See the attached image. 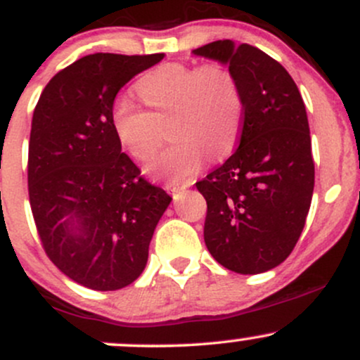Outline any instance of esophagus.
<instances>
[{"mask_svg": "<svg viewBox=\"0 0 360 360\" xmlns=\"http://www.w3.org/2000/svg\"><path fill=\"white\" fill-rule=\"evenodd\" d=\"M169 191H171L172 198H174V200H179V198L184 194V189L183 188H169Z\"/></svg>", "mask_w": 360, "mask_h": 360, "instance_id": "34e87169", "label": "esophagus"}]
</instances>
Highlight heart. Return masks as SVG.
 Segmentation results:
<instances>
[{"label":"heart","instance_id":"heart-1","mask_svg":"<svg viewBox=\"0 0 360 360\" xmlns=\"http://www.w3.org/2000/svg\"><path fill=\"white\" fill-rule=\"evenodd\" d=\"M150 111L120 96L110 122L118 143L135 160H147L159 146L157 122L171 118L172 143L160 150L146 171L171 186H183L203 167L206 154L221 159L237 143L243 122L240 86L220 64L200 68L171 62L159 65L135 84Z\"/></svg>","mask_w":360,"mask_h":360}]
</instances>
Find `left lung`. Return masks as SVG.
Returning <instances> with one entry per match:
<instances>
[{"label": "left lung", "mask_w": 360, "mask_h": 360, "mask_svg": "<svg viewBox=\"0 0 360 360\" xmlns=\"http://www.w3.org/2000/svg\"><path fill=\"white\" fill-rule=\"evenodd\" d=\"M193 53L226 65L243 103L238 148L196 183L208 205L205 243L226 269L260 274L288 259L311 205L307 108L286 69L252 45L217 40Z\"/></svg>", "instance_id": "8db88e82"}]
</instances>
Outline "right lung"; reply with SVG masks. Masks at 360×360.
I'll use <instances>...</instances> for the list:
<instances>
[{
  "label": "right lung",
  "mask_w": 360,
  "mask_h": 360,
  "mask_svg": "<svg viewBox=\"0 0 360 360\" xmlns=\"http://www.w3.org/2000/svg\"><path fill=\"white\" fill-rule=\"evenodd\" d=\"M164 59L91 53L45 86L32 120L28 196L49 259L96 291L134 283L172 198L140 177L110 122L118 91Z\"/></svg>",
  "instance_id": "right-lung-1"
}]
</instances>
